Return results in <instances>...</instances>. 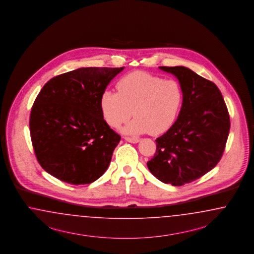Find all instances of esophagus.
Listing matches in <instances>:
<instances>
[{"mask_svg": "<svg viewBox=\"0 0 254 254\" xmlns=\"http://www.w3.org/2000/svg\"><path fill=\"white\" fill-rule=\"evenodd\" d=\"M125 139L130 143H138L139 139L137 138H129V137H125Z\"/></svg>", "mask_w": 254, "mask_h": 254, "instance_id": "1", "label": "esophagus"}]
</instances>
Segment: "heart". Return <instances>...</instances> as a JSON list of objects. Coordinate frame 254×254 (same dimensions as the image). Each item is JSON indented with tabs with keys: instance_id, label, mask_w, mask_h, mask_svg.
I'll use <instances>...</instances> for the list:
<instances>
[{
	"instance_id": "obj_1",
	"label": "heart",
	"mask_w": 254,
	"mask_h": 254,
	"mask_svg": "<svg viewBox=\"0 0 254 254\" xmlns=\"http://www.w3.org/2000/svg\"><path fill=\"white\" fill-rule=\"evenodd\" d=\"M117 92L105 90L100 96V109L109 126L118 127L133 113L135 118L124 127L126 134L150 132L158 135L175 122L183 104L182 85L174 79L144 71H134L119 79Z\"/></svg>"
}]
</instances>
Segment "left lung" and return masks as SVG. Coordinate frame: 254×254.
Here are the masks:
<instances>
[{
	"label": "left lung",
	"mask_w": 254,
	"mask_h": 254,
	"mask_svg": "<svg viewBox=\"0 0 254 254\" xmlns=\"http://www.w3.org/2000/svg\"><path fill=\"white\" fill-rule=\"evenodd\" d=\"M179 80L184 92L175 123L156 138V153L147 162L154 177L173 186L189 184L220 161L230 118L217 85L184 66L159 67Z\"/></svg>",
	"instance_id": "1"
}]
</instances>
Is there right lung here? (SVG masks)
I'll return each mask as SVG.
<instances>
[{
    "mask_svg": "<svg viewBox=\"0 0 254 254\" xmlns=\"http://www.w3.org/2000/svg\"><path fill=\"white\" fill-rule=\"evenodd\" d=\"M123 68H80L52 78L31 109L30 130L39 164L53 177L89 185L107 170L121 137L110 128L100 96Z\"/></svg>",
    "mask_w": 254,
    "mask_h": 254,
    "instance_id": "obj_1",
    "label": "right lung"
}]
</instances>
